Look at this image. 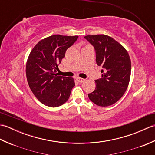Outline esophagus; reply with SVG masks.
<instances>
[{"instance_id": "obj_1", "label": "esophagus", "mask_w": 155, "mask_h": 155, "mask_svg": "<svg viewBox=\"0 0 155 155\" xmlns=\"http://www.w3.org/2000/svg\"><path fill=\"white\" fill-rule=\"evenodd\" d=\"M76 79H77V81L78 82V83H83V82L85 81V79H84V78H81V77H77L76 78Z\"/></svg>"}]
</instances>
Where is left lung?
<instances>
[{
	"label": "left lung",
	"mask_w": 155,
	"mask_h": 155,
	"mask_svg": "<svg viewBox=\"0 0 155 155\" xmlns=\"http://www.w3.org/2000/svg\"><path fill=\"white\" fill-rule=\"evenodd\" d=\"M84 38L96 52V62L103 68L102 78L95 80L96 88L89 99L100 107L114 104L123 96L130 81L131 62L123 46L105 35H87Z\"/></svg>",
	"instance_id": "obj_1"
}]
</instances>
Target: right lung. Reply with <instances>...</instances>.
Segmentation results:
<instances>
[{
	"instance_id": "obj_1",
	"label": "right lung",
	"mask_w": 155,
	"mask_h": 155,
	"mask_svg": "<svg viewBox=\"0 0 155 155\" xmlns=\"http://www.w3.org/2000/svg\"><path fill=\"white\" fill-rule=\"evenodd\" d=\"M78 36L54 35L39 41L32 48L26 65L28 84L41 103L50 107L61 106L68 101L75 86L72 78L58 76V64Z\"/></svg>"
}]
</instances>
